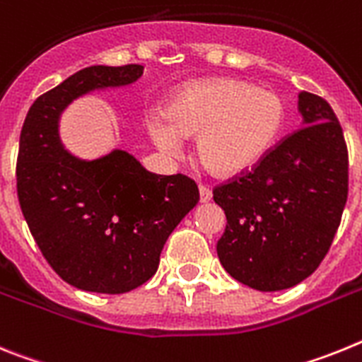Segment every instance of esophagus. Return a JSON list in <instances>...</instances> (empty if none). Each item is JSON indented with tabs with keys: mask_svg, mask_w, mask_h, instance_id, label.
Returning <instances> with one entry per match:
<instances>
[{
	"mask_svg": "<svg viewBox=\"0 0 362 362\" xmlns=\"http://www.w3.org/2000/svg\"><path fill=\"white\" fill-rule=\"evenodd\" d=\"M199 193H200V202H209L213 199V193L211 189L207 187V185H199Z\"/></svg>",
	"mask_w": 362,
	"mask_h": 362,
	"instance_id": "34e87169",
	"label": "esophagus"
}]
</instances>
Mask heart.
<instances>
[{
    "label": "heart",
    "instance_id": "1",
    "mask_svg": "<svg viewBox=\"0 0 362 362\" xmlns=\"http://www.w3.org/2000/svg\"><path fill=\"white\" fill-rule=\"evenodd\" d=\"M284 120L286 105L276 93L220 78L178 90L168 116L147 118V133L168 153L180 151L182 136H199L197 158L204 168L218 177H237L268 155Z\"/></svg>",
    "mask_w": 362,
    "mask_h": 362
}]
</instances>
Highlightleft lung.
<instances>
[{"label":"left lung","mask_w":362,"mask_h":362,"mask_svg":"<svg viewBox=\"0 0 362 362\" xmlns=\"http://www.w3.org/2000/svg\"><path fill=\"white\" fill-rule=\"evenodd\" d=\"M303 125L251 171L216 185L226 213L220 264L259 291L291 288L312 275L332 246L348 199V149L325 98L298 94Z\"/></svg>","instance_id":"left-lung-1"}]
</instances>
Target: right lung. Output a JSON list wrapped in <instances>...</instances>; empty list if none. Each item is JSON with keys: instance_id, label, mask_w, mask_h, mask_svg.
<instances>
[{"instance_id": "1", "label": "right lung", "mask_w": 362, "mask_h": 362, "mask_svg": "<svg viewBox=\"0 0 362 362\" xmlns=\"http://www.w3.org/2000/svg\"><path fill=\"white\" fill-rule=\"evenodd\" d=\"M142 74L134 64L81 69L34 102L21 129V211L50 268L78 290L116 295L149 281L168 237L199 202L184 175L149 173L120 149L81 160L59 140V116L72 100Z\"/></svg>"}]
</instances>
